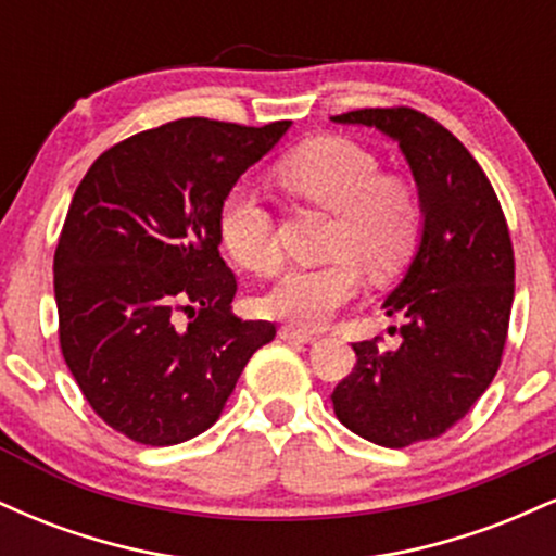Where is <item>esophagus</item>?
<instances>
[{
    "mask_svg": "<svg viewBox=\"0 0 556 556\" xmlns=\"http://www.w3.org/2000/svg\"><path fill=\"white\" fill-rule=\"evenodd\" d=\"M279 337H282L285 342H295V344L316 342L314 331H303V329H295V327H282V329H279Z\"/></svg>",
    "mask_w": 556,
    "mask_h": 556,
    "instance_id": "34e87169",
    "label": "esophagus"
}]
</instances>
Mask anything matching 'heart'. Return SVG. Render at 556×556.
Segmentation results:
<instances>
[{
    "label": "heart",
    "instance_id": "heart-1",
    "mask_svg": "<svg viewBox=\"0 0 556 556\" xmlns=\"http://www.w3.org/2000/svg\"><path fill=\"white\" fill-rule=\"evenodd\" d=\"M287 193L334 214L327 256L295 266L261 298L264 314L300 329H321L361 292L363 274L394 277L416 253L424 229L418 188L397 172H381L371 149L344 136H318L274 164ZM219 238L240 269L271 277L282 264L271 216L245 185H235L219 206Z\"/></svg>",
    "mask_w": 556,
    "mask_h": 556
}]
</instances>
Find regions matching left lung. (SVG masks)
<instances>
[{"label": "left lung", "mask_w": 556, "mask_h": 556, "mask_svg": "<svg viewBox=\"0 0 556 556\" xmlns=\"http://www.w3.org/2000/svg\"><path fill=\"white\" fill-rule=\"evenodd\" d=\"M400 143L424 203V232L405 279L384 300L405 316L400 348L353 342L355 368L337 384V418L379 446L442 437L468 416L500 371L515 298V253L486 172L470 151L410 106L331 117Z\"/></svg>", "instance_id": "left-lung-1"}]
</instances>
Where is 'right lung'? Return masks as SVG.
<instances>
[{
    "mask_svg": "<svg viewBox=\"0 0 556 556\" xmlns=\"http://www.w3.org/2000/svg\"><path fill=\"white\" fill-rule=\"evenodd\" d=\"M290 123L185 117L104 151L54 253L60 348L93 413L138 444L188 442L225 410L271 321H242L219 206Z\"/></svg>",
    "mask_w": 556,
    "mask_h": 556,
    "instance_id": "add662e5",
    "label": "right lung"
}]
</instances>
